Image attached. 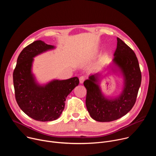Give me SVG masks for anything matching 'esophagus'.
Masks as SVG:
<instances>
[{
  "mask_svg": "<svg viewBox=\"0 0 156 156\" xmlns=\"http://www.w3.org/2000/svg\"><path fill=\"white\" fill-rule=\"evenodd\" d=\"M79 80H80V84H83V82H84V80H85V77L83 76H81L80 77Z\"/></svg>",
  "mask_w": 156,
  "mask_h": 156,
  "instance_id": "obj_1",
  "label": "esophagus"
}]
</instances>
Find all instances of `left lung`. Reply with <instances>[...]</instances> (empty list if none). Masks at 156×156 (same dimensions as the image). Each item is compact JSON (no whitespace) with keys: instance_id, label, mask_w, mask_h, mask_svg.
<instances>
[{"instance_id":"1","label":"left lung","mask_w":156,"mask_h":156,"mask_svg":"<svg viewBox=\"0 0 156 156\" xmlns=\"http://www.w3.org/2000/svg\"><path fill=\"white\" fill-rule=\"evenodd\" d=\"M109 66L123 78V89L115 98L105 96L100 86L101 75H90L84 81L87 90L86 105L92 119L100 122L117 120L125 115L135 105L141 83L138 58L129 46L117 37V46Z\"/></svg>"}]
</instances>
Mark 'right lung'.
<instances>
[{
  "label": "right lung",
  "instance_id": "right-lung-1",
  "mask_svg": "<svg viewBox=\"0 0 156 156\" xmlns=\"http://www.w3.org/2000/svg\"><path fill=\"white\" fill-rule=\"evenodd\" d=\"M55 48L41 40L30 44L20 54L13 74L18 105L28 116L40 122L59 118L66 97L79 84L78 77L64 80L54 79L43 84L37 81L32 72L33 58Z\"/></svg>",
  "mask_w": 156,
  "mask_h": 156
}]
</instances>
